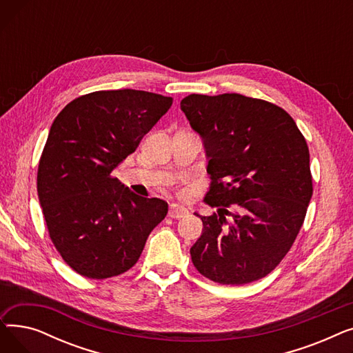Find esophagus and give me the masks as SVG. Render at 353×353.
<instances>
[{
	"instance_id": "obj_1",
	"label": "esophagus",
	"mask_w": 353,
	"mask_h": 353,
	"mask_svg": "<svg viewBox=\"0 0 353 353\" xmlns=\"http://www.w3.org/2000/svg\"><path fill=\"white\" fill-rule=\"evenodd\" d=\"M186 214H188V210H186V209L181 208L180 205H176V203H172L170 208H169V216H170L172 219H180V217L186 216Z\"/></svg>"
}]
</instances>
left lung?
Returning a JSON list of instances; mask_svg holds the SVG:
<instances>
[{
    "mask_svg": "<svg viewBox=\"0 0 353 353\" xmlns=\"http://www.w3.org/2000/svg\"><path fill=\"white\" fill-rule=\"evenodd\" d=\"M180 108L205 144L212 186L192 246L194 268L220 285L269 274L292 248L312 197L309 148L281 107L237 92L190 94Z\"/></svg>",
    "mask_w": 353,
    "mask_h": 353,
    "instance_id": "obj_1",
    "label": "left lung"
}]
</instances>
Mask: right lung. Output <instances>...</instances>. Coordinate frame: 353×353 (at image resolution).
<instances>
[{"instance_id": "obj_1", "label": "right lung", "mask_w": 353, "mask_h": 353, "mask_svg": "<svg viewBox=\"0 0 353 353\" xmlns=\"http://www.w3.org/2000/svg\"><path fill=\"white\" fill-rule=\"evenodd\" d=\"M172 103L141 90L94 91L55 117L37 192L55 249L81 276L107 279L133 268L165 217L164 200L133 193L113 172Z\"/></svg>"}]
</instances>
